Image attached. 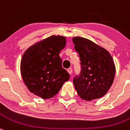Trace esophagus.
<instances>
[{
  "mask_svg": "<svg viewBox=\"0 0 130 130\" xmlns=\"http://www.w3.org/2000/svg\"><path fill=\"white\" fill-rule=\"evenodd\" d=\"M67 71H68V72L70 74H71L72 72V68H69V69H67Z\"/></svg>",
  "mask_w": 130,
  "mask_h": 130,
  "instance_id": "esophagus-1",
  "label": "esophagus"
}]
</instances>
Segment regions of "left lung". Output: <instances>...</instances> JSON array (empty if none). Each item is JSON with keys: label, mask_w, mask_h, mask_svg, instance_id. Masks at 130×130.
Instances as JSON below:
<instances>
[{"label": "left lung", "mask_w": 130, "mask_h": 130, "mask_svg": "<svg viewBox=\"0 0 130 130\" xmlns=\"http://www.w3.org/2000/svg\"><path fill=\"white\" fill-rule=\"evenodd\" d=\"M81 61V72L73 79L79 96L86 101L99 99L111 87L116 66L109 52L92 41L83 37L72 38Z\"/></svg>", "instance_id": "8db88e82"}]
</instances>
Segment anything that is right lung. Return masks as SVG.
<instances>
[{"instance_id": "right-lung-1", "label": "right lung", "mask_w": 130, "mask_h": 130, "mask_svg": "<svg viewBox=\"0 0 130 130\" xmlns=\"http://www.w3.org/2000/svg\"><path fill=\"white\" fill-rule=\"evenodd\" d=\"M61 36H49L29 47L22 56L20 72L29 90L44 99L58 94L70 74L62 67L59 53L66 45Z\"/></svg>"}]
</instances>
